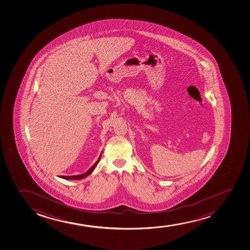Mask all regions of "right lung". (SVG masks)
Returning a JSON list of instances; mask_svg holds the SVG:
<instances>
[{
	"instance_id": "obj_1",
	"label": "right lung",
	"mask_w": 250,
	"mask_h": 250,
	"mask_svg": "<svg viewBox=\"0 0 250 250\" xmlns=\"http://www.w3.org/2000/svg\"><path fill=\"white\" fill-rule=\"evenodd\" d=\"M102 154V153H101ZM101 159V155L99 156V158H98V161L95 163L93 165H92L91 167H90L89 169L87 170L86 172H84L83 174H80V175H75V176H60V178H64V179H67V180H79V179H83V178H86L87 176L90 175L92 172H93V170L95 169V167H97L98 163H99V161Z\"/></svg>"
}]
</instances>
